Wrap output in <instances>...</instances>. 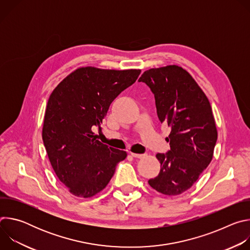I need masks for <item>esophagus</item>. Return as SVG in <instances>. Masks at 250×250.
Returning a JSON list of instances; mask_svg holds the SVG:
<instances>
[{
  "instance_id": "34e87169",
  "label": "esophagus",
  "mask_w": 250,
  "mask_h": 250,
  "mask_svg": "<svg viewBox=\"0 0 250 250\" xmlns=\"http://www.w3.org/2000/svg\"><path fill=\"white\" fill-rule=\"evenodd\" d=\"M130 155L134 158H142L146 156V154H137V153H130Z\"/></svg>"
}]
</instances>
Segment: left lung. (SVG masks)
I'll list each match as a JSON object with an SVG mask.
<instances>
[{"label":"left lung","instance_id":"obj_1","mask_svg":"<svg viewBox=\"0 0 250 250\" xmlns=\"http://www.w3.org/2000/svg\"><path fill=\"white\" fill-rule=\"evenodd\" d=\"M138 81L150 88L159 121L171 128L165 139L170 150L156 154L161 169L148 184L163 195H180L211 161L218 138L211 106L196 81L179 66L149 69Z\"/></svg>","mask_w":250,"mask_h":250}]
</instances>
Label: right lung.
Masks as SVG:
<instances>
[{
    "instance_id": "1",
    "label": "right lung",
    "mask_w": 250,
    "mask_h": 250,
    "mask_svg": "<svg viewBox=\"0 0 250 250\" xmlns=\"http://www.w3.org/2000/svg\"><path fill=\"white\" fill-rule=\"evenodd\" d=\"M140 70L79 68L53 90L44 115L42 140L51 166L69 192L90 198L108 185L126 152L102 144L94 129L110 104L131 86Z\"/></svg>"
}]
</instances>
